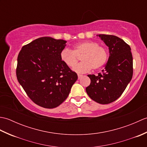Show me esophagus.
Listing matches in <instances>:
<instances>
[{"instance_id":"34e87169","label":"esophagus","mask_w":147,"mask_h":147,"mask_svg":"<svg viewBox=\"0 0 147 147\" xmlns=\"http://www.w3.org/2000/svg\"><path fill=\"white\" fill-rule=\"evenodd\" d=\"M78 79L80 80L81 78L83 77V75H82V74H78Z\"/></svg>"}]
</instances>
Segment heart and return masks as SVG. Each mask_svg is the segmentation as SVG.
<instances>
[{"instance_id": "1", "label": "heart", "mask_w": 147, "mask_h": 147, "mask_svg": "<svg viewBox=\"0 0 147 147\" xmlns=\"http://www.w3.org/2000/svg\"><path fill=\"white\" fill-rule=\"evenodd\" d=\"M82 55V62L76 66L78 57ZM60 57L62 62L67 67L74 68L78 73H85L92 68L97 70L106 64L108 59L107 50L98 43L93 41H84L76 43L73 46V51L64 49L60 53Z\"/></svg>"}]
</instances>
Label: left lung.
Masks as SVG:
<instances>
[{
	"instance_id": "8db88e82",
	"label": "left lung",
	"mask_w": 147,
	"mask_h": 147,
	"mask_svg": "<svg viewBox=\"0 0 147 147\" xmlns=\"http://www.w3.org/2000/svg\"><path fill=\"white\" fill-rule=\"evenodd\" d=\"M109 47V57L105 69L98 76L88 74L90 85L87 94L98 104H108L123 94L132 79L133 56L128 44L119 37L111 35H96Z\"/></svg>"
}]
</instances>
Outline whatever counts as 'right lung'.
<instances>
[{
    "mask_svg": "<svg viewBox=\"0 0 147 147\" xmlns=\"http://www.w3.org/2000/svg\"><path fill=\"white\" fill-rule=\"evenodd\" d=\"M66 41L41 37L22 47L16 76L28 96L39 106L53 109L67 98L77 74L62 62L61 52Z\"/></svg>",
    "mask_w": 147,
    "mask_h": 147,
    "instance_id": "right-lung-1",
    "label": "right lung"
}]
</instances>
